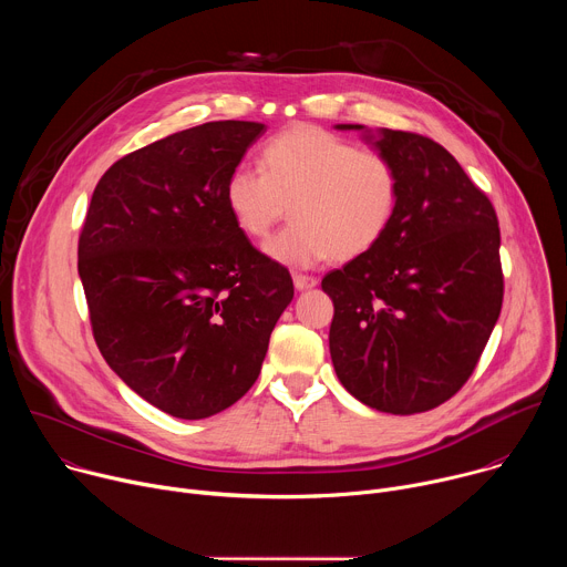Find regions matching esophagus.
<instances>
[{"instance_id":"34e87169","label":"esophagus","mask_w":567,"mask_h":567,"mask_svg":"<svg viewBox=\"0 0 567 567\" xmlns=\"http://www.w3.org/2000/svg\"><path fill=\"white\" fill-rule=\"evenodd\" d=\"M293 285L298 291H305V289H311L318 285V280L313 276H307V274H296L293 276Z\"/></svg>"}]
</instances>
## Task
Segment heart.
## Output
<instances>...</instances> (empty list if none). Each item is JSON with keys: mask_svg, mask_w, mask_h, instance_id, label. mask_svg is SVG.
<instances>
[{"mask_svg": "<svg viewBox=\"0 0 567 567\" xmlns=\"http://www.w3.org/2000/svg\"><path fill=\"white\" fill-rule=\"evenodd\" d=\"M401 199V175L379 150L316 125H296L265 143L260 171L237 166L224 186L235 226L265 239L291 213L293 221L267 241V256L285 267L354 260L388 233Z\"/></svg>", "mask_w": 567, "mask_h": 567, "instance_id": "heart-1", "label": "heart"}]
</instances>
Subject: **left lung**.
<instances>
[{
  "label": "left lung",
  "instance_id": "obj_1",
  "mask_svg": "<svg viewBox=\"0 0 567 567\" xmlns=\"http://www.w3.org/2000/svg\"><path fill=\"white\" fill-rule=\"evenodd\" d=\"M377 147L399 168L401 199L379 245L322 278L334 302L330 352L365 406L413 415L468 381L494 332L501 228L489 197L433 138L383 130Z\"/></svg>",
  "mask_w": 567,
  "mask_h": 567
}]
</instances>
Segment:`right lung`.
<instances>
[{
	"label": "right lung",
	"instance_id": "obj_1",
	"mask_svg": "<svg viewBox=\"0 0 567 567\" xmlns=\"http://www.w3.org/2000/svg\"><path fill=\"white\" fill-rule=\"evenodd\" d=\"M262 123L213 121L134 150L101 177L78 237L96 346L158 411L204 420L256 383L293 298L224 186Z\"/></svg>",
	"mask_w": 567,
	"mask_h": 567
}]
</instances>
